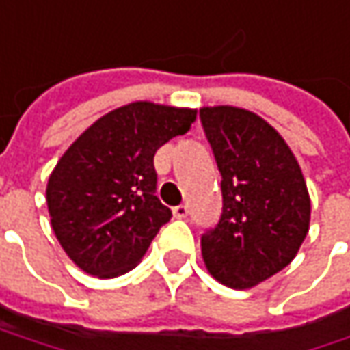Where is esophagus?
Listing matches in <instances>:
<instances>
[{
  "mask_svg": "<svg viewBox=\"0 0 350 350\" xmlns=\"http://www.w3.org/2000/svg\"><path fill=\"white\" fill-rule=\"evenodd\" d=\"M172 212H174V217H178V219H184V217L188 216V206H186V204H180V206H176Z\"/></svg>",
  "mask_w": 350,
  "mask_h": 350,
  "instance_id": "34e87169",
  "label": "esophagus"
}]
</instances>
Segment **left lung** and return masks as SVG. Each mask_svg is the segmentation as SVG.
I'll return each instance as SVG.
<instances>
[{"mask_svg":"<svg viewBox=\"0 0 350 350\" xmlns=\"http://www.w3.org/2000/svg\"><path fill=\"white\" fill-rule=\"evenodd\" d=\"M200 120L221 174V216L202 236V257L219 283L250 289L293 261L309 232L311 200L297 158L261 116L204 107Z\"/></svg>","mask_w":350,"mask_h":350,"instance_id":"1","label":"left lung"}]
</instances>
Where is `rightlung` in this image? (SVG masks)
I'll list each match as a JSON object with an SVG mask.
<instances>
[{
	"instance_id": "right-lung-1",
	"label": "right lung",
	"mask_w": 350,
	"mask_h": 350,
	"mask_svg": "<svg viewBox=\"0 0 350 350\" xmlns=\"http://www.w3.org/2000/svg\"><path fill=\"white\" fill-rule=\"evenodd\" d=\"M196 109L136 100L93 122L47 182L51 228L85 273L109 279L138 265L172 212L156 196V150L186 134Z\"/></svg>"
}]
</instances>
